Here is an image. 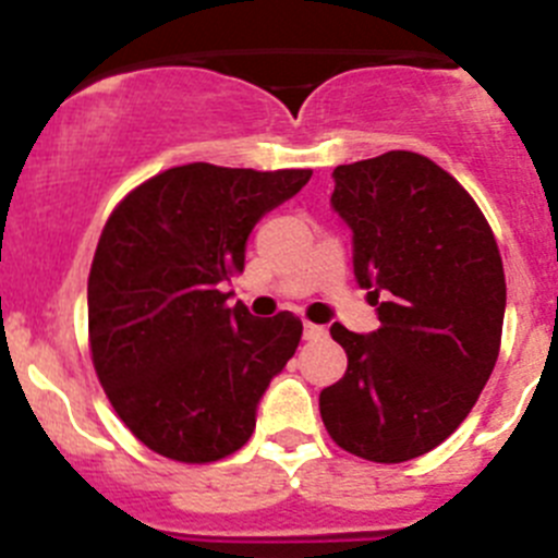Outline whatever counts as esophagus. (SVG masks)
I'll return each mask as SVG.
<instances>
[{
    "label": "esophagus",
    "mask_w": 558,
    "mask_h": 558,
    "mask_svg": "<svg viewBox=\"0 0 558 558\" xmlns=\"http://www.w3.org/2000/svg\"><path fill=\"white\" fill-rule=\"evenodd\" d=\"M303 336H305V339H308V341H314V339H323V336H325V328H323V325L305 323V325H303Z\"/></svg>",
    "instance_id": "obj_1"
}]
</instances>
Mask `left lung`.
<instances>
[{
	"label": "left lung",
	"mask_w": 558,
	"mask_h": 558,
	"mask_svg": "<svg viewBox=\"0 0 558 558\" xmlns=\"http://www.w3.org/2000/svg\"><path fill=\"white\" fill-rule=\"evenodd\" d=\"M330 205L353 230V272L380 328L330 325L348 373L319 391L330 439L400 464L470 414L500 350L506 275L475 199L425 155L384 153L333 169Z\"/></svg>",
	"instance_id": "8db88e82"
}]
</instances>
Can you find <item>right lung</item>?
Segmentation results:
<instances>
[{"label": "right lung", "instance_id": "obj_1", "mask_svg": "<svg viewBox=\"0 0 558 558\" xmlns=\"http://www.w3.org/2000/svg\"><path fill=\"white\" fill-rule=\"evenodd\" d=\"M311 169L185 163L155 174L110 214L88 275V339L119 420L167 459L205 464L255 430L269 380L294 355L303 323L228 308L222 283L244 269L264 214Z\"/></svg>", "mask_w": 558, "mask_h": 558}]
</instances>
